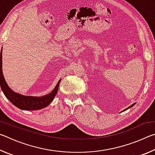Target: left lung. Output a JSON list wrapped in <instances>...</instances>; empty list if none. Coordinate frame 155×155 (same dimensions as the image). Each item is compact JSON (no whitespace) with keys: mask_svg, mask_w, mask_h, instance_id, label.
<instances>
[{"mask_svg":"<svg viewBox=\"0 0 155 155\" xmlns=\"http://www.w3.org/2000/svg\"><path fill=\"white\" fill-rule=\"evenodd\" d=\"M135 103H133V104H131V105H130V107H127V109H124V110H123V111H121V112H123V111H126V110H127V109H130V108H131V107H133V106H134V105H135Z\"/></svg>","mask_w":155,"mask_h":155,"instance_id":"8db88e82","label":"left lung"}]
</instances>
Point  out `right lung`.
Segmentation results:
<instances>
[{"label": "right lung", "mask_w": 155, "mask_h": 155, "mask_svg": "<svg viewBox=\"0 0 155 155\" xmlns=\"http://www.w3.org/2000/svg\"><path fill=\"white\" fill-rule=\"evenodd\" d=\"M2 48L0 54V85L2 92L4 93L6 98L18 108L22 110H27V111L40 110L48 106L57 95L60 81L61 79H59L55 87L51 93L43 96H25L19 93L15 92L7 85L3 76V73H2Z\"/></svg>", "instance_id": "right-lung-1"}]
</instances>
